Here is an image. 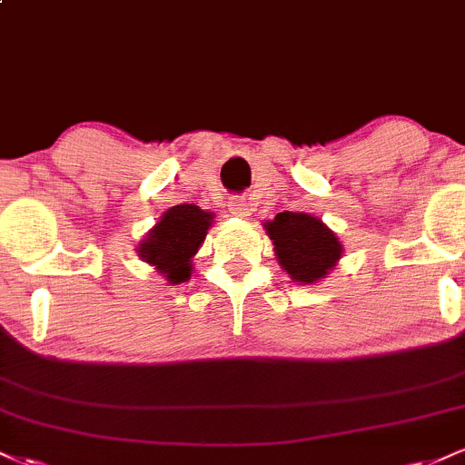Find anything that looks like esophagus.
I'll use <instances>...</instances> for the list:
<instances>
[{
    "label": "esophagus",
    "instance_id": "esophagus-1",
    "mask_svg": "<svg viewBox=\"0 0 465 465\" xmlns=\"http://www.w3.org/2000/svg\"><path fill=\"white\" fill-rule=\"evenodd\" d=\"M229 212L238 218H249L251 216V203L247 199H233L229 203Z\"/></svg>",
    "mask_w": 465,
    "mask_h": 465
}]
</instances>
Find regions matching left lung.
<instances>
[{"mask_svg":"<svg viewBox=\"0 0 465 465\" xmlns=\"http://www.w3.org/2000/svg\"><path fill=\"white\" fill-rule=\"evenodd\" d=\"M264 229L275 244L277 262L300 284L323 280L343 253L339 238L317 216L282 212Z\"/></svg>","mask_w":465,"mask_h":465,"instance_id":"1","label":"left lung"}]
</instances>
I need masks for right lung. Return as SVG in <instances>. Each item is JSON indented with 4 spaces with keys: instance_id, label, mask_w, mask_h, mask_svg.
<instances>
[{
    "instance_id": "add662e5",
    "label": "right lung",
    "mask_w": 465,
    "mask_h": 465,
    "mask_svg": "<svg viewBox=\"0 0 465 465\" xmlns=\"http://www.w3.org/2000/svg\"><path fill=\"white\" fill-rule=\"evenodd\" d=\"M212 221L214 214L203 212L194 203L170 207L137 247L140 258L154 266V271L162 273L170 284L188 282L192 258L205 240Z\"/></svg>"
}]
</instances>
